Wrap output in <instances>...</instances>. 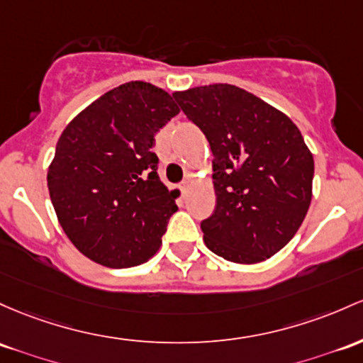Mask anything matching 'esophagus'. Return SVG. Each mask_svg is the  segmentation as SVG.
Here are the masks:
<instances>
[{
	"label": "esophagus",
	"instance_id": "34e87169",
	"mask_svg": "<svg viewBox=\"0 0 363 363\" xmlns=\"http://www.w3.org/2000/svg\"><path fill=\"white\" fill-rule=\"evenodd\" d=\"M179 188H181V191L182 193H188V189H189V181H184V182H181V186H179Z\"/></svg>",
	"mask_w": 363,
	"mask_h": 363
}]
</instances>
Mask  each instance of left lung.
Listing matches in <instances>:
<instances>
[{
    "label": "left lung",
    "mask_w": 363,
    "mask_h": 363,
    "mask_svg": "<svg viewBox=\"0 0 363 363\" xmlns=\"http://www.w3.org/2000/svg\"><path fill=\"white\" fill-rule=\"evenodd\" d=\"M212 148L215 212L201 222L206 248L258 264L284 248L312 201L313 155L291 118L230 84L172 94Z\"/></svg>",
    "instance_id": "obj_1"
}]
</instances>
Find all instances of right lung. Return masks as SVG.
Wrapping results in <instances>:
<instances>
[{
	"instance_id": "right-lung-1",
	"label": "right lung",
	"mask_w": 363,
	"mask_h": 363,
	"mask_svg": "<svg viewBox=\"0 0 363 363\" xmlns=\"http://www.w3.org/2000/svg\"><path fill=\"white\" fill-rule=\"evenodd\" d=\"M179 111L167 91L133 81L99 96L65 127L48 189L60 225L84 257L125 269L160 250L177 205L151 148Z\"/></svg>"
}]
</instances>
